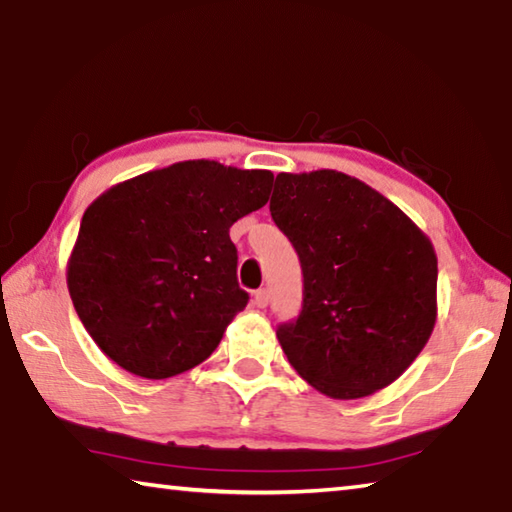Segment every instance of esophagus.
Masks as SVG:
<instances>
[{
    "label": "esophagus",
    "mask_w": 512,
    "mask_h": 512,
    "mask_svg": "<svg viewBox=\"0 0 512 512\" xmlns=\"http://www.w3.org/2000/svg\"><path fill=\"white\" fill-rule=\"evenodd\" d=\"M253 305H255L257 309H264V307L268 305V291H266V289H259V291H255V296H253Z\"/></svg>",
    "instance_id": "obj_1"
}]
</instances>
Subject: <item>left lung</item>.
Instances as JSON below:
<instances>
[{
	"label": "left lung",
	"mask_w": 512,
	"mask_h": 512,
	"mask_svg": "<svg viewBox=\"0 0 512 512\" xmlns=\"http://www.w3.org/2000/svg\"><path fill=\"white\" fill-rule=\"evenodd\" d=\"M271 216L296 248L305 298L277 341L332 400L381 391L427 345L438 316V257L400 207L348 173H277Z\"/></svg>",
	"instance_id": "8db88e82"
}]
</instances>
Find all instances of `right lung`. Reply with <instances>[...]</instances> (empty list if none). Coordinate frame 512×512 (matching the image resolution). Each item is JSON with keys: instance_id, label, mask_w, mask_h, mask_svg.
<instances>
[{"instance_id": "add662e5", "label": "right lung", "mask_w": 512, "mask_h": 512, "mask_svg": "<svg viewBox=\"0 0 512 512\" xmlns=\"http://www.w3.org/2000/svg\"><path fill=\"white\" fill-rule=\"evenodd\" d=\"M273 173L187 160L88 205L67 289L101 352L144 379L203 363L244 311L232 223L268 203Z\"/></svg>"}]
</instances>
